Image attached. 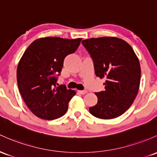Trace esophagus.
Segmentation results:
<instances>
[{"label": "esophagus", "instance_id": "esophagus-1", "mask_svg": "<svg viewBox=\"0 0 157 157\" xmlns=\"http://www.w3.org/2000/svg\"><path fill=\"white\" fill-rule=\"evenodd\" d=\"M77 92L79 93V94H85L87 92L86 90H82V91H81V90H78L77 91Z\"/></svg>", "mask_w": 157, "mask_h": 157}]
</instances>
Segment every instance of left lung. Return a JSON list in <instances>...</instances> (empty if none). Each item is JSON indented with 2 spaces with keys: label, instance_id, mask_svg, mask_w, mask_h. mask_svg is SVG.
Wrapping results in <instances>:
<instances>
[{
  "label": "left lung",
  "instance_id": "obj_1",
  "mask_svg": "<svg viewBox=\"0 0 157 157\" xmlns=\"http://www.w3.org/2000/svg\"><path fill=\"white\" fill-rule=\"evenodd\" d=\"M82 44L93 60L95 75L106 80L105 90L94 93L98 103L89 112L101 119L117 118L130 107L139 92L141 68L136 55L118 38H92Z\"/></svg>",
  "mask_w": 157,
  "mask_h": 157
}]
</instances>
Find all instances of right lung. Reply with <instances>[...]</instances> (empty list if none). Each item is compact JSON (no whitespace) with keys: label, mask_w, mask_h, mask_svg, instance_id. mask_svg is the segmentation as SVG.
Listing matches in <instances>:
<instances>
[{"label":"right lung","mask_w":157,"mask_h":157,"mask_svg":"<svg viewBox=\"0 0 157 157\" xmlns=\"http://www.w3.org/2000/svg\"><path fill=\"white\" fill-rule=\"evenodd\" d=\"M82 39H38L24 53L17 68V82L26 105L39 118L53 120L65 114L75 95L65 85L56 86L65 58L75 53Z\"/></svg>","instance_id":"obj_1"}]
</instances>
